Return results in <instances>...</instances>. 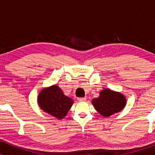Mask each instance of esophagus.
<instances>
[{
	"label": "esophagus",
	"instance_id": "esophagus-1",
	"mask_svg": "<svg viewBox=\"0 0 155 155\" xmlns=\"http://www.w3.org/2000/svg\"><path fill=\"white\" fill-rule=\"evenodd\" d=\"M77 100L79 101H86V97H78Z\"/></svg>",
	"mask_w": 155,
	"mask_h": 155
}]
</instances>
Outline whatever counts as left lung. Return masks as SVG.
<instances>
[{
	"instance_id": "obj_1",
	"label": "left lung",
	"mask_w": 155,
	"mask_h": 155,
	"mask_svg": "<svg viewBox=\"0 0 155 155\" xmlns=\"http://www.w3.org/2000/svg\"><path fill=\"white\" fill-rule=\"evenodd\" d=\"M92 103L100 114L108 117L123 109L126 105V98L120 92L105 89L100 92L98 97L92 101Z\"/></svg>"
}]
</instances>
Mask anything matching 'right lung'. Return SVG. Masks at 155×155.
Listing matches in <instances>:
<instances>
[{
  "instance_id": "right-lung-1",
  "label": "right lung",
  "mask_w": 155,
  "mask_h": 155,
  "mask_svg": "<svg viewBox=\"0 0 155 155\" xmlns=\"http://www.w3.org/2000/svg\"><path fill=\"white\" fill-rule=\"evenodd\" d=\"M38 104L46 113L61 120L66 116L74 101L64 95L59 87L52 85L40 92L38 96Z\"/></svg>"
}]
</instances>
